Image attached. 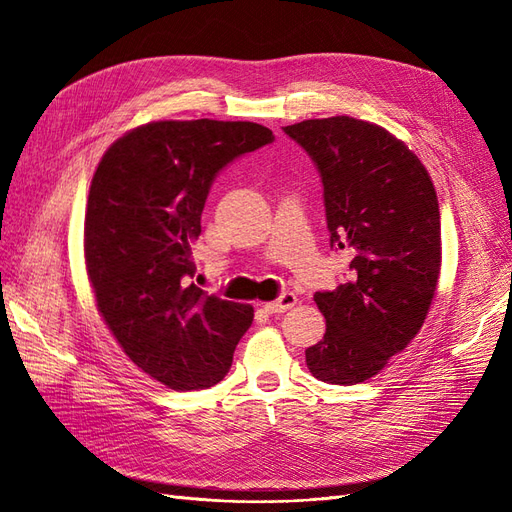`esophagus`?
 <instances>
[{
    "mask_svg": "<svg viewBox=\"0 0 512 512\" xmlns=\"http://www.w3.org/2000/svg\"><path fill=\"white\" fill-rule=\"evenodd\" d=\"M294 305H297V297H294V292H284L277 301H269L262 305V309H265L267 314H282V312H288V309Z\"/></svg>",
    "mask_w": 512,
    "mask_h": 512,
    "instance_id": "34e87169",
    "label": "esophagus"
}]
</instances>
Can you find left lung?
<instances>
[{
    "instance_id": "8db88e82",
    "label": "left lung",
    "mask_w": 512,
    "mask_h": 512,
    "mask_svg": "<svg viewBox=\"0 0 512 512\" xmlns=\"http://www.w3.org/2000/svg\"><path fill=\"white\" fill-rule=\"evenodd\" d=\"M284 132L318 168L331 247L352 254L346 284L314 294L327 333L305 363L322 382L359 384L427 318L442 265L436 188L406 143L376 123L339 115Z\"/></svg>"
}]
</instances>
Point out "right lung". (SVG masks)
I'll return each mask as SVG.
<instances>
[{
  "label": "right lung",
  "instance_id": "right-lung-1",
  "mask_svg": "<svg viewBox=\"0 0 512 512\" xmlns=\"http://www.w3.org/2000/svg\"><path fill=\"white\" fill-rule=\"evenodd\" d=\"M252 121H151L106 149L85 211L98 312L130 361L173 391L218 384L254 307L194 284L192 243L220 170L273 143Z\"/></svg>",
  "mask_w": 512,
  "mask_h": 512
}]
</instances>
